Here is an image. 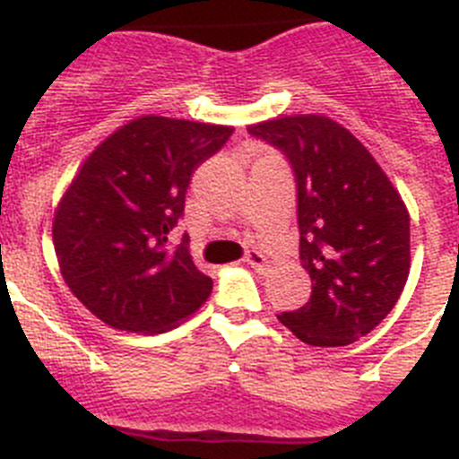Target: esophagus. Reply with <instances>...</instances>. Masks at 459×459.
Returning a JSON list of instances; mask_svg holds the SVG:
<instances>
[{"label":"esophagus","instance_id":"esophagus-1","mask_svg":"<svg viewBox=\"0 0 459 459\" xmlns=\"http://www.w3.org/2000/svg\"><path fill=\"white\" fill-rule=\"evenodd\" d=\"M245 263L254 267L255 272H260V274H267V272H270V263H267V258L260 254V251H249V254L245 255Z\"/></svg>","mask_w":459,"mask_h":459}]
</instances>
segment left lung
Segmentation results:
<instances>
[{"label":"left lung","instance_id":"1","mask_svg":"<svg viewBox=\"0 0 459 459\" xmlns=\"http://www.w3.org/2000/svg\"><path fill=\"white\" fill-rule=\"evenodd\" d=\"M249 132L290 160L299 260L313 281L311 299L276 317L316 348L354 342L389 316L407 283V205L368 148L325 114L276 117Z\"/></svg>","mask_w":459,"mask_h":459}]
</instances>
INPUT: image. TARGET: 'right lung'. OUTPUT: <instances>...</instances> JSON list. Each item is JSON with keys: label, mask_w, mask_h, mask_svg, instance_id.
Instances as JSON below:
<instances>
[{"label": "right lung", "mask_w": 459, "mask_h": 459, "mask_svg": "<svg viewBox=\"0 0 459 459\" xmlns=\"http://www.w3.org/2000/svg\"><path fill=\"white\" fill-rule=\"evenodd\" d=\"M233 127L146 114L114 130L82 162L52 221L70 292L121 332L162 333L204 307L212 279L194 265L189 238L169 235L194 169Z\"/></svg>", "instance_id": "right-lung-1"}]
</instances>
